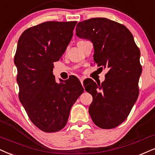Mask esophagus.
<instances>
[{
    "label": "esophagus",
    "mask_w": 155,
    "mask_h": 155,
    "mask_svg": "<svg viewBox=\"0 0 155 155\" xmlns=\"http://www.w3.org/2000/svg\"><path fill=\"white\" fill-rule=\"evenodd\" d=\"M83 81H84V78H80V81H81V83H82V85H83Z\"/></svg>",
    "instance_id": "1"
}]
</instances>
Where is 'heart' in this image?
Wrapping results in <instances>:
<instances>
[{
    "label": "heart",
    "mask_w": 155,
    "mask_h": 155,
    "mask_svg": "<svg viewBox=\"0 0 155 155\" xmlns=\"http://www.w3.org/2000/svg\"><path fill=\"white\" fill-rule=\"evenodd\" d=\"M82 41H78V43H80V42H82Z\"/></svg>",
    "instance_id": "b5f03b06"
}]
</instances>
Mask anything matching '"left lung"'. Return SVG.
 <instances>
[{
	"instance_id": "obj_1",
	"label": "left lung",
	"mask_w": 155,
	"mask_h": 155,
	"mask_svg": "<svg viewBox=\"0 0 155 155\" xmlns=\"http://www.w3.org/2000/svg\"><path fill=\"white\" fill-rule=\"evenodd\" d=\"M76 35L92 41L95 62L108 69L101 84L88 79L85 85L93 96L90 116L101 129L115 128L127 119L139 96L140 50L124 25L106 18L79 22Z\"/></svg>"
}]
</instances>
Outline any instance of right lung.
<instances>
[{"label":"right lung","mask_w":155,"mask_h":155,"mask_svg":"<svg viewBox=\"0 0 155 155\" xmlns=\"http://www.w3.org/2000/svg\"><path fill=\"white\" fill-rule=\"evenodd\" d=\"M76 24L41 23L25 30L17 45L14 63L19 100L32 123L45 132L65 127L72 106L84 91L74 76L57 83L52 72L53 63L65 51Z\"/></svg>","instance_id":"1"}]
</instances>
